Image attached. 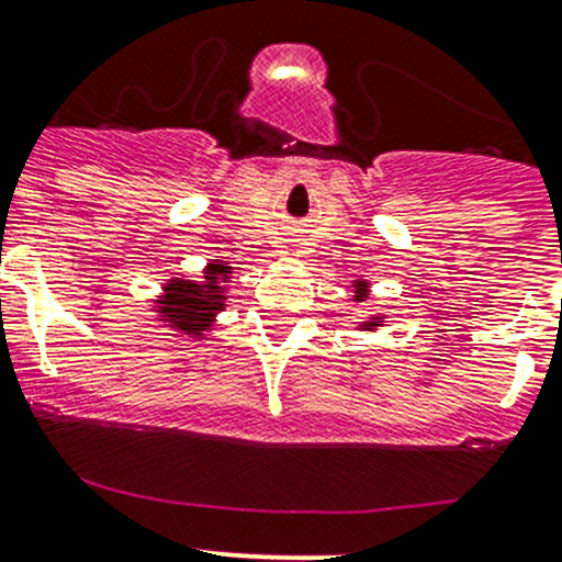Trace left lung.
I'll return each instance as SVG.
<instances>
[{"mask_svg": "<svg viewBox=\"0 0 562 562\" xmlns=\"http://www.w3.org/2000/svg\"><path fill=\"white\" fill-rule=\"evenodd\" d=\"M351 289H353V303H367L370 300V281L367 279H356L351 281ZM385 322V313H372V316H367L364 322H356V329L361 331H375L378 327H383Z\"/></svg>", "mask_w": 562, "mask_h": 562, "instance_id": "1", "label": "left lung"}]
</instances>
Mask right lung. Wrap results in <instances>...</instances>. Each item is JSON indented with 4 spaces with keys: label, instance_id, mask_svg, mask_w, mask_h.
<instances>
[{
    "label": "right lung",
    "instance_id": "right-lung-1",
    "mask_svg": "<svg viewBox=\"0 0 562 562\" xmlns=\"http://www.w3.org/2000/svg\"><path fill=\"white\" fill-rule=\"evenodd\" d=\"M201 279L171 276L153 300V311L162 327L192 340H206L216 316L227 307V292L235 268L225 259H209Z\"/></svg>",
    "mask_w": 562,
    "mask_h": 562
}]
</instances>
